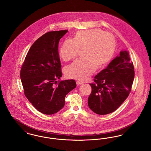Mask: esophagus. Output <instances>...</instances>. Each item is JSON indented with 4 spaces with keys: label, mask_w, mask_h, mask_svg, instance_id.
Segmentation results:
<instances>
[{
    "label": "esophagus",
    "mask_w": 151,
    "mask_h": 151,
    "mask_svg": "<svg viewBox=\"0 0 151 151\" xmlns=\"http://www.w3.org/2000/svg\"><path fill=\"white\" fill-rule=\"evenodd\" d=\"M83 83H81V82H80V81H76V84L78 85V86H80V85H81Z\"/></svg>",
    "instance_id": "34e87169"
}]
</instances>
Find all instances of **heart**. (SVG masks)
Here are the masks:
<instances>
[{
    "label": "heart",
    "instance_id": "b5f03b06",
    "mask_svg": "<svg viewBox=\"0 0 151 151\" xmlns=\"http://www.w3.org/2000/svg\"><path fill=\"white\" fill-rule=\"evenodd\" d=\"M115 49V41L111 34L101 29L81 30L73 39H67L62 44L59 55L68 62L77 57L84 50V59H78L66 67L65 76L70 79L84 81L88 79L97 67L102 68L110 62Z\"/></svg>",
    "mask_w": 151,
    "mask_h": 151
}]
</instances>
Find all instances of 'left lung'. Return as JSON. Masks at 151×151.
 Wrapping results in <instances>:
<instances>
[{
    "label": "left lung",
    "instance_id": "1",
    "mask_svg": "<svg viewBox=\"0 0 151 151\" xmlns=\"http://www.w3.org/2000/svg\"><path fill=\"white\" fill-rule=\"evenodd\" d=\"M135 76L134 67L127 51H121L108 67L89 83L92 92L88 106L94 113L105 115L114 112L129 96Z\"/></svg>",
    "mask_w": 151,
    "mask_h": 151
}]
</instances>
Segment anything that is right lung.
I'll use <instances>...</instances> for the list:
<instances>
[{
	"mask_svg": "<svg viewBox=\"0 0 151 151\" xmlns=\"http://www.w3.org/2000/svg\"><path fill=\"white\" fill-rule=\"evenodd\" d=\"M67 30L51 31L37 39L30 47L20 71L24 93L36 109L46 115L65 106V97L76 86L74 80L62 77L58 52L60 39Z\"/></svg>",
	"mask_w": 151,
	"mask_h": 151,
	"instance_id": "obj_1",
	"label": "right lung"
}]
</instances>
